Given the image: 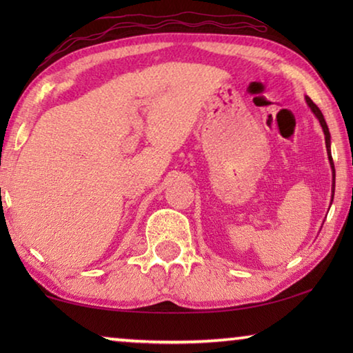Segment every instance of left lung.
Returning a JSON list of instances; mask_svg holds the SVG:
<instances>
[{
    "mask_svg": "<svg viewBox=\"0 0 353 353\" xmlns=\"http://www.w3.org/2000/svg\"><path fill=\"white\" fill-rule=\"evenodd\" d=\"M305 101L310 109H312V112L316 115V118L319 119L321 123V128L322 130H324V135H325V146H327V154H328V160H330V165H332V172H333V194H334V165H333V159H332V152H330V132H328V126L324 119V115H322V112L319 110V107L316 105L312 99H310L308 97H305ZM333 194H332V201H333Z\"/></svg>",
    "mask_w": 353,
    "mask_h": 353,
    "instance_id": "left-lung-1",
    "label": "left lung"
}]
</instances>
